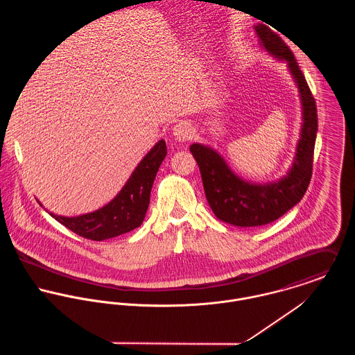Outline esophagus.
<instances>
[{"label":"esophagus","mask_w":355,"mask_h":355,"mask_svg":"<svg viewBox=\"0 0 355 355\" xmlns=\"http://www.w3.org/2000/svg\"><path fill=\"white\" fill-rule=\"evenodd\" d=\"M173 135L175 139L179 142H187L193 138L194 135V128L189 121H179L175 127H173Z\"/></svg>","instance_id":"esophagus-1"}]
</instances>
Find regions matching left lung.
Wrapping results in <instances>:
<instances>
[{
    "label": "left lung",
    "mask_w": 355,
    "mask_h": 355,
    "mask_svg": "<svg viewBox=\"0 0 355 355\" xmlns=\"http://www.w3.org/2000/svg\"><path fill=\"white\" fill-rule=\"evenodd\" d=\"M255 33L273 57L287 61L298 86L304 124L297 155L287 176L269 184H254L242 180L225 164L223 157L200 144L190 146L202 176L206 200L216 217L236 227L269 224L302 200L313 173V154L317 135V106L294 53L268 26H255Z\"/></svg>",
    "instance_id": "8db88e82"
}]
</instances>
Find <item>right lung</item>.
I'll use <instances>...</instances> for the list:
<instances>
[{"mask_svg": "<svg viewBox=\"0 0 355 355\" xmlns=\"http://www.w3.org/2000/svg\"><path fill=\"white\" fill-rule=\"evenodd\" d=\"M166 155L165 141L155 144L135 168L120 193L101 209L78 217L51 213L72 232L92 241H105L138 228L146 216L157 171Z\"/></svg>", "mask_w": 355, "mask_h": 355, "instance_id": "obj_1", "label": "right lung"}]
</instances>
